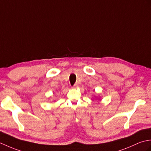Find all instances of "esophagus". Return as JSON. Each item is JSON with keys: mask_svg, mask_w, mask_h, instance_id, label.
<instances>
[{"mask_svg": "<svg viewBox=\"0 0 151 151\" xmlns=\"http://www.w3.org/2000/svg\"><path fill=\"white\" fill-rule=\"evenodd\" d=\"M78 84H77V83H76V84H74V85L72 86V88H78Z\"/></svg>", "mask_w": 151, "mask_h": 151, "instance_id": "1", "label": "esophagus"}]
</instances>
